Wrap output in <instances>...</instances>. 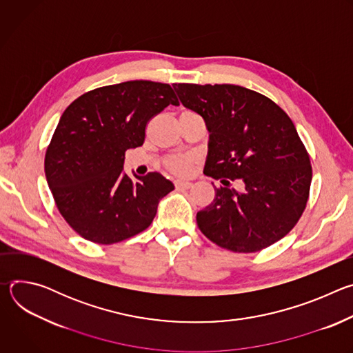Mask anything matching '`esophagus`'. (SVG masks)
<instances>
[{"mask_svg":"<svg viewBox=\"0 0 353 353\" xmlns=\"http://www.w3.org/2000/svg\"><path fill=\"white\" fill-rule=\"evenodd\" d=\"M174 184H176L177 188H184V190H187V188H190L192 185V183L187 181V180H176Z\"/></svg>","mask_w":353,"mask_h":353,"instance_id":"34e87169","label":"esophagus"}]
</instances>
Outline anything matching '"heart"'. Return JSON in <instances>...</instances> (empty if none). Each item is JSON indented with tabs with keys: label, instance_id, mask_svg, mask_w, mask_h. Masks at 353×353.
<instances>
[{
	"label": "heart",
	"instance_id": "obj_1",
	"mask_svg": "<svg viewBox=\"0 0 353 353\" xmlns=\"http://www.w3.org/2000/svg\"><path fill=\"white\" fill-rule=\"evenodd\" d=\"M168 168L177 174H187L191 169V159L188 157H173L168 161Z\"/></svg>",
	"mask_w": 353,
	"mask_h": 353
}]
</instances>
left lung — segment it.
<instances>
[{"instance_id":"8db88e82","label":"left lung","mask_w":353,"mask_h":353,"mask_svg":"<svg viewBox=\"0 0 353 353\" xmlns=\"http://www.w3.org/2000/svg\"><path fill=\"white\" fill-rule=\"evenodd\" d=\"M173 88L181 105L204 119V173L223 184L196 214L199 230L234 253H256L285 237L306 208L312 183L309 154L289 116L239 85Z\"/></svg>"}]
</instances>
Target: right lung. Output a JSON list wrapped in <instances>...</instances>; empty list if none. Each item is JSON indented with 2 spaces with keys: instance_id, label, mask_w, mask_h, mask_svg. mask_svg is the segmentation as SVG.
Listing matches in <instances>:
<instances>
[{
  "instance_id": "1",
  "label": "right lung",
  "mask_w": 353,
  "mask_h": 353,
  "mask_svg": "<svg viewBox=\"0 0 353 353\" xmlns=\"http://www.w3.org/2000/svg\"><path fill=\"white\" fill-rule=\"evenodd\" d=\"M179 106L168 83L127 81L83 93L65 109L50 142L44 173L56 205L83 239L113 244L152 223L174 185L161 173L124 172L125 150L141 146L148 121Z\"/></svg>"
}]
</instances>
